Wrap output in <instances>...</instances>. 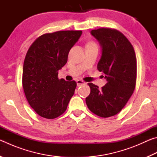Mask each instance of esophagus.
<instances>
[{
    "mask_svg": "<svg viewBox=\"0 0 157 157\" xmlns=\"http://www.w3.org/2000/svg\"><path fill=\"white\" fill-rule=\"evenodd\" d=\"M84 84H85V82L83 80H81V79H78V80H77V85H78V86H82V85H84Z\"/></svg>",
    "mask_w": 157,
    "mask_h": 157,
    "instance_id": "1",
    "label": "esophagus"
}]
</instances>
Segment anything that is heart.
I'll return each instance as SVG.
<instances>
[{"instance_id":"1","label":"heart","mask_w":157,"mask_h":157,"mask_svg":"<svg viewBox=\"0 0 157 157\" xmlns=\"http://www.w3.org/2000/svg\"><path fill=\"white\" fill-rule=\"evenodd\" d=\"M89 45H95V43H94V42H89V43L88 44Z\"/></svg>"}]
</instances>
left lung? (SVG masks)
I'll return each mask as SVG.
<instances>
[{"instance_id":"1","label":"left lung","mask_w":157,"mask_h":157,"mask_svg":"<svg viewBox=\"0 0 157 157\" xmlns=\"http://www.w3.org/2000/svg\"><path fill=\"white\" fill-rule=\"evenodd\" d=\"M91 34L100 41L102 54L98 64L105 74L107 84L101 89L93 83L86 103L89 110L102 118L120 112L128 102L136 87L137 64L134 48L120 31L102 28Z\"/></svg>"}]
</instances>
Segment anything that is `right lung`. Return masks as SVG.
Instances as JSON below:
<instances>
[{
	"mask_svg": "<svg viewBox=\"0 0 157 157\" xmlns=\"http://www.w3.org/2000/svg\"><path fill=\"white\" fill-rule=\"evenodd\" d=\"M81 30L46 33L34 41L26 53L22 84L26 99L43 118L54 119L65 112L75 93V81L58 78V71L80 37Z\"/></svg>",
	"mask_w": 157,
	"mask_h": 157,
	"instance_id": "obj_1",
	"label": "right lung"
}]
</instances>
